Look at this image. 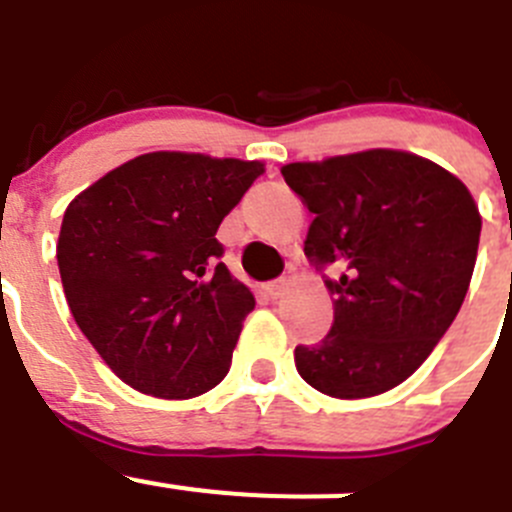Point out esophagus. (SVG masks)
I'll list each match as a JSON object with an SVG mask.
<instances>
[{"label":"esophagus","instance_id":"34e87169","mask_svg":"<svg viewBox=\"0 0 512 512\" xmlns=\"http://www.w3.org/2000/svg\"><path fill=\"white\" fill-rule=\"evenodd\" d=\"M285 290H288V280H285V278L273 280V283H267V285H265V293H267V296H270V298H273V301H275V298H283V296H285Z\"/></svg>","mask_w":512,"mask_h":512}]
</instances>
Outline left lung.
<instances>
[{
  "instance_id": "obj_1",
  "label": "left lung",
  "mask_w": 512,
  "mask_h": 512,
  "mask_svg": "<svg viewBox=\"0 0 512 512\" xmlns=\"http://www.w3.org/2000/svg\"><path fill=\"white\" fill-rule=\"evenodd\" d=\"M313 214L306 252L334 296V324L296 347L298 375L331 398H372L423 365L457 319L482 219L449 170L403 150L283 165Z\"/></svg>"
}]
</instances>
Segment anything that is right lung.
<instances>
[{"instance_id": "1", "label": "right lung", "mask_w": 512, "mask_h": 512, "mask_svg": "<svg viewBox=\"0 0 512 512\" xmlns=\"http://www.w3.org/2000/svg\"><path fill=\"white\" fill-rule=\"evenodd\" d=\"M262 173L257 160L147 153L68 204L55 255L66 301L130 388L196 398L229 372L255 296L219 262L216 229Z\"/></svg>"}]
</instances>
